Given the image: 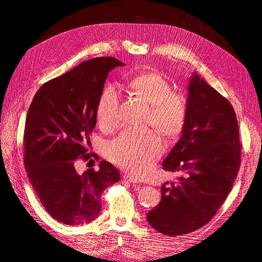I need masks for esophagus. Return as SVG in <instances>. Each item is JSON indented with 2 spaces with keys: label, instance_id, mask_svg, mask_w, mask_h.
<instances>
[{
  "label": "esophagus",
  "instance_id": "esophagus-1",
  "mask_svg": "<svg viewBox=\"0 0 262 262\" xmlns=\"http://www.w3.org/2000/svg\"><path fill=\"white\" fill-rule=\"evenodd\" d=\"M123 180L130 182V184H139V180L134 179L133 177H131V176H129V175H124V176H123Z\"/></svg>",
  "mask_w": 262,
  "mask_h": 262
}]
</instances>
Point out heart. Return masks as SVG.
I'll use <instances>...</instances> for the list:
<instances>
[{
  "label": "heart",
  "instance_id": "b5f03b06",
  "mask_svg": "<svg viewBox=\"0 0 262 262\" xmlns=\"http://www.w3.org/2000/svg\"><path fill=\"white\" fill-rule=\"evenodd\" d=\"M129 90L150 105L148 124L160 130L168 140H176L184 132L189 101L186 95L173 92L167 78L158 72H145L126 83ZM121 94L114 84L102 89L96 107L100 128L112 131L119 122ZM162 137L155 130H124L107 146V157L136 178H143L152 169L164 150Z\"/></svg>",
  "mask_w": 262,
  "mask_h": 262
}]
</instances>
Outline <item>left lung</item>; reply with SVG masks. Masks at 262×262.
I'll list each match as a JSON object with an SVG mask.
<instances>
[{"mask_svg": "<svg viewBox=\"0 0 262 262\" xmlns=\"http://www.w3.org/2000/svg\"><path fill=\"white\" fill-rule=\"evenodd\" d=\"M188 90L186 128L163 162L165 170L182 175L177 184L162 185V200L146 215L150 226L167 236L191 233L209 223L231 192L242 160L231 102L196 74Z\"/></svg>", "mask_w": 262, "mask_h": 262, "instance_id": "left-lung-1", "label": "left lung"}]
</instances>
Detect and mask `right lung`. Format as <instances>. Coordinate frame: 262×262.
Here are the masks:
<instances>
[{
    "label": "right lung",
    "instance_id": "1",
    "mask_svg": "<svg viewBox=\"0 0 262 262\" xmlns=\"http://www.w3.org/2000/svg\"><path fill=\"white\" fill-rule=\"evenodd\" d=\"M124 66L113 57L84 61L45 83L29 106L24 130V164L38 199L50 215L67 225L91 223L101 209L100 196L119 181L107 161L99 169L75 170L78 160L93 161L90 136L108 73Z\"/></svg>",
    "mask_w": 262,
    "mask_h": 262
}]
</instances>
